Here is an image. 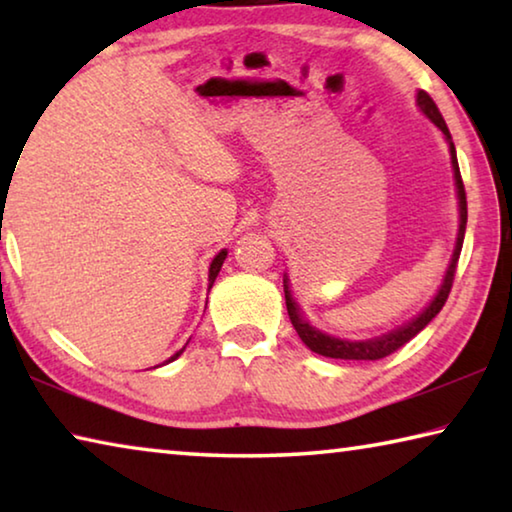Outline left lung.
Instances as JSON below:
<instances>
[{
	"mask_svg": "<svg viewBox=\"0 0 512 512\" xmlns=\"http://www.w3.org/2000/svg\"><path fill=\"white\" fill-rule=\"evenodd\" d=\"M418 106L422 108L424 115H427L433 121V124H436L440 131L445 133V137L449 140V151H452V167H454V178H456V189H458V203H461V228H458V239H456V248H454V255H452V264H449V268H447L445 282H443V287H440L438 296L431 300V305L424 309L418 318L411 320L409 325L395 329V332H391V334L377 336V339H370V341H341V339H334V336H327L323 332H318L316 327H311L307 320L300 318L298 305L293 302L289 284H287V280H284V300H287V311H289L291 325L296 327V332L302 339V343H305L311 352L323 354V357L350 359V361H377V359L388 357V354H393L395 350H400L402 345L409 343L415 334L422 332V329L427 327L433 318H436L438 311L445 307V302L449 298V291H452L458 257H461V248H463V239H465V223H467L465 185H463V178H461V169H458L452 135H449V128L445 124L443 115H440L438 106L433 103V99L429 97L427 92H418Z\"/></svg>",
	"mask_w": 512,
	"mask_h": 512,
	"instance_id": "left-lung-1",
	"label": "left lung"
}]
</instances>
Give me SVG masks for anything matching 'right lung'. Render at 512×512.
I'll use <instances>...</instances> for the list:
<instances>
[{"label": "right lung", "mask_w": 512, "mask_h": 512, "mask_svg": "<svg viewBox=\"0 0 512 512\" xmlns=\"http://www.w3.org/2000/svg\"><path fill=\"white\" fill-rule=\"evenodd\" d=\"M225 255H228V253H225V250H221V253L219 255H216L214 259H212V266H210V289H212V284H214V280H216V275H219V271H221V266H223V259H225ZM185 350V348H183ZM183 350H180V352H176V354H173V357L169 359V361H173V359H178L180 357V354H183Z\"/></svg>", "instance_id": "obj_1"}]
</instances>
